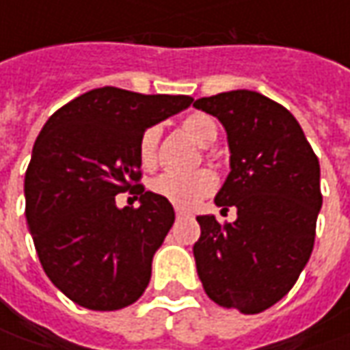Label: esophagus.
Here are the masks:
<instances>
[{
	"label": "esophagus",
	"mask_w": 350,
	"mask_h": 350,
	"mask_svg": "<svg viewBox=\"0 0 350 350\" xmlns=\"http://www.w3.org/2000/svg\"><path fill=\"white\" fill-rule=\"evenodd\" d=\"M175 214H177V218H185V216H191V212H187V210H183V208H175Z\"/></svg>",
	"instance_id": "1"
}]
</instances>
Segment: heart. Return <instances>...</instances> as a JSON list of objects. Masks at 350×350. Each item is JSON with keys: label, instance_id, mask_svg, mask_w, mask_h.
<instances>
[{"label": "heart", "instance_id": "1", "mask_svg": "<svg viewBox=\"0 0 350 350\" xmlns=\"http://www.w3.org/2000/svg\"><path fill=\"white\" fill-rule=\"evenodd\" d=\"M183 132L200 148H208L218 138V124L206 113H193L181 122ZM157 144H159V128L144 130L138 142V157L144 167H154L157 161ZM152 193L159 198L171 202L179 208H191L200 198L212 193L216 179L208 169H198L189 175L161 173L152 181Z\"/></svg>", "mask_w": 350, "mask_h": 350}]
</instances>
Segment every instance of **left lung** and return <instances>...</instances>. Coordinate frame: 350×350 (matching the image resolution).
<instances>
[{"label":"left lung","instance_id":"8db88e82","mask_svg":"<svg viewBox=\"0 0 350 350\" xmlns=\"http://www.w3.org/2000/svg\"><path fill=\"white\" fill-rule=\"evenodd\" d=\"M228 134L230 173L214 198L232 224L196 216V273L210 300L259 314L288 294L312 255L321 208L319 161L298 120L257 91L195 101Z\"/></svg>","mask_w":350,"mask_h":350}]
</instances>
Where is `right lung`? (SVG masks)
Here are the masks:
<instances>
[{
	"label": "right lung",
	"instance_id": "right-lung-1",
	"mask_svg": "<svg viewBox=\"0 0 350 350\" xmlns=\"http://www.w3.org/2000/svg\"><path fill=\"white\" fill-rule=\"evenodd\" d=\"M193 101L91 89L40 130L25 173V216L44 273L77 306L113 312L144 294L175 210L132 185L142 175L138 142ZM128 188L141 195L138 209L116 206L114 196Z\"/></svg>",
	"mask_w": 350,
	"mask_h": 350
}]
</instances>
